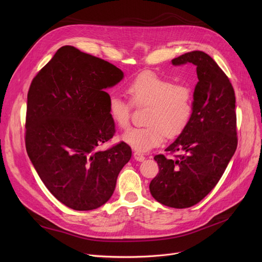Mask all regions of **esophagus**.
Instances as JSON below:
<instances>
[{
	"mask_svg": "<svg viewBox=\"0 0 262 262\" xmlns=\"http://www.w3.org/2000/svg\"><path fill=\"white\" fill-rule=\"evenodd\" d=\"M134 158H135V160H137V161H143V160L145 159L144 155L141 154V153H139V152H135V153H134Z\"/></svg>",
	"mask_w": 262,
	"mask_h": 262,
	"instance_id": "1",
	"label": "esophagus"
}]
</instances>
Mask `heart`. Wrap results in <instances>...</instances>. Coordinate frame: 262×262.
Segmentation results:
<instances>
[{"label":"heart","mask_w":262,"mask_h":262,"mask_svg":"<svg viewBox=\"0 0 262 262\" xmlns=\"http://www.w3.org/2000/svg\"><path fill=\"white\" fill-rule=\"evenodd\" d=\"M130 103L147 106L144 127L130 128L122 135V140L138 152H148L159 145L166 137L180 134L192 114V91L186 84H173L172 80L153 72L137 76L126 87ZM110 119L121 129L130 123L132 105L116 94L108 99Z\"/></svg>","instance_id":"obj_1"}]
</instances>
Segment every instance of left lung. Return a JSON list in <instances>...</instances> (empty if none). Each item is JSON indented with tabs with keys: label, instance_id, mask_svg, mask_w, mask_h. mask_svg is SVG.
Instances as JSON below:
<instances>
[{
	"label": "left lung",
	"instance_id": "1",
	"mask_svg": "<svg viewBox=\"0 0 262 262\" xmlns=\"http://www.w3.org/2000/svg\"><path fill=\"white\" fill-rule=\"evenodd\" d=\"M193 63L199 81L187 125L166 149L182 152L175 159L156 155L159 172L149 184L152 196L172 208H188L215 187L236 152L235 91L217 63L202 51L172 59V64Z\"/></svg>",
	"mask_w": 262,
	"mask_h": 262
}]
</instances>
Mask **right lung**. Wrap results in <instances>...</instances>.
Instances as JSON below:
<instances>
[{
	"mask_svg": "<svg viewBox=\"0 0 262 262\" xmlns=\"http://www.w3.org/2000/svg\"><path fill=\"white\" fill-rule=\"evenodd\" d=\"M123 77L113 63L64 46L32 81L26 152L45 186L69 208L101 207L132 157L125 142L99 149L116 133L105 90Z\"/></svg>",
	"mask_w": 262,
	"mask_h": 262,
	"instance_id": "add662e5",
	"label": "right lung"
}]
</instances>
